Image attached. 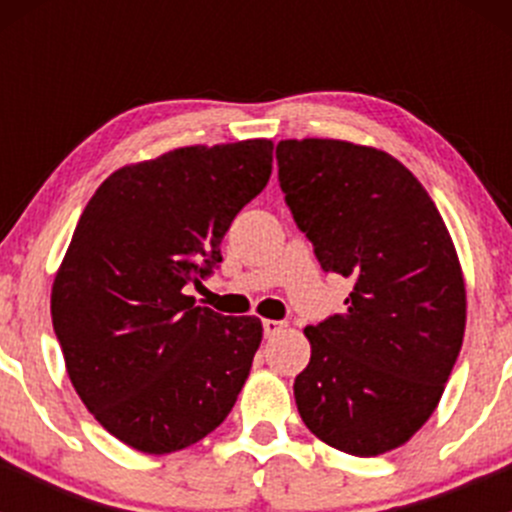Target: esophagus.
Instances as JSON below:
<instances>
[{
	"instance_id": "1",
	"label": "esophagus",
	"mask_w": 512,
	"mask_h": 512,
	"mask_svg": "<svg viewBox=\"0 0 512 512\" xmlns=\"http://www.w3.org/2000/svg\"><path fill=\"white\" fill-rule=\"evenodd\" d=\"M287 324L285 322H277V319H265L262 322V332H265V337H275V334L285 332Z\"/></svg>"
}]
</instances>
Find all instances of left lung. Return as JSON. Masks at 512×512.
<instances>
[{"label": "left lung", "mask_w": 512, "mask_h": 512, "mask_svg": "<svg viewBox=\"0 0 512 512\" xmlns=\"http://www.w3.org/2000/svg\"><path fill=\"white\" fill-rule=\"evenodd\" d=\"M280 188L347 312L304 329V426L352 456L399 448L441 401L466 332V282L441 213L406 165L332 138L277 143Z\"/></svg>", "instance_id": "1"}]
</instances>
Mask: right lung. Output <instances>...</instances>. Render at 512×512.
<instances>
[{"instance_id": "add662e5", "label": "right lung", "mask_w": 512, "mask_h": 512, "mask_svg": "<svg viewBox=\"0 0 512 512\" xmlns=\"http://www.w3.org/2000/svg\"><path fill=\"white\" fill-rule=\"evenodd\" d=\"M272 141L188 146L108 175L51 287L66 371L108 433L173 453L225 421L262 342L257 317L193 307L235 215L262 193Z\"/></svg>"}]
</instances>
